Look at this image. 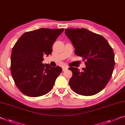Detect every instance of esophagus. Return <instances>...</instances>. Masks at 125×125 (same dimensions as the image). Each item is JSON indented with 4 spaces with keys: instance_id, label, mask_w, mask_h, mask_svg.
<instances>
[{
    "instance_id": "obj_1",
    "label": "esophagus",
    "mask_w": 125,
    "mask_h": 125,
    "mask_svg": "<svg viewBox=\"0 0 125 125\" xmlns=\"http://www.w3.org/2000/svg\"><path fill=\"white\" fill-rule=\"evenodd\" d=\"M68 70V67L67 66H63L62 67V70L63 71H66V70Z\"/></svg>"
}]
</instances>
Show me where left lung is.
Masks as SVG:
<instances>
[{"instance_id": "1", "label": "left lung", "mask_w": 125, "mask_h": 125, "mask_svg": "<svg viewBox=\"0 0 125 125\" xmlns=\"http://www.w3.org/2000/svg\"><path fill=\"white\" fill-rule=\"evenodd\" d=\"M65 34L75 48L74 54L83 58L86 67L81 71L70 67L72 76L69 85L81 95L97 94L105 87L112 77L115 61L112 48L102 35L85 29H67Z\"/></svg>"}]
</instances>
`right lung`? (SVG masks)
<instances>
[{
	"label": "right lung",
	"instance_id": "1",
	"mask_svg": "<svg viewBox=\"0 0 125 125\" xmlns=\"http://www.w3.org/2000/svg\"><path fill=\"white\" fill-rule=\"evenodd\" d=\"M63 30L41 28L24 33L14 44L11 74L17 87L26 95L38 97L52 90L62 68L42 62L44 55L52 53L54 42Z\"/></svg>",
	"mask_w": 125,
	"mask_h": 125
}]
</instances>
